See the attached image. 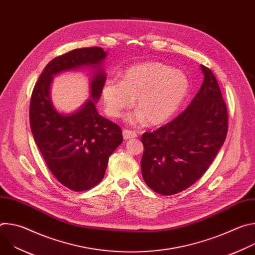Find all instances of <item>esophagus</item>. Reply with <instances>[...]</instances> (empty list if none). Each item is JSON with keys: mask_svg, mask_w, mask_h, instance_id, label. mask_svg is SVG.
Returning <instances> with one entry per match:
<instances>
[{"mask_svg": "<svg viewBox=\"0 0 255 255\" xmlns=\"http://www.w3.org/2000/svg\"><path fill=\"white\" fill-rule=\"evenodd\" d=\"M137 136L136 132L132 131V130H128V129H124L123 130V138L125 140L127 139H131V138H135Z\"/></svg>", "mask_w": 255, "mask_h": 255, "instance_id": "esophagus-1", "label": "esophagus"}]
</instances>
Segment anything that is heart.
<instances>
[{"mask_svg": "<svg viewBox=\"0 0 255 255\" xmlns=\"http://www.w3.org/2000/svg\"><path fill=\"white\" fill-rule=\"evenodd\" d=\"M189 91L183 72L161 62H145L129 68L122 79H110L102 88L107 113L120 117L136 98L139 109L126 116L131 124L151 125L168 121L178 110Z\"/></svg>", "mask_w": 255, "mask_h": 255, "instance_id": "1", "label": "heart"}]
</instances>
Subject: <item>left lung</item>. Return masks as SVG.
<instances>
[{"instance_id":"obj_1","label":"left lung","mask_w":255,"mask_h":255,"mask_svg":"<svg viewBox=\"0 0 255 255\" xmlns=\"http://www.w3.org/2000/svg\"><path fill=\"white\" fill-rule=\"evenodd\" d=\"M203 84L186 110L141 136L143 179L155 193L170 196L191 187L207 171L226 139L227 107L219 85L201 65Z\"/></svg>"}]
</instances>
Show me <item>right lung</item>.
Returning <instances> with one entry per match:
<instances>
[{"label":"right lung","instance_id":"right-lung-1","mask_svg":"<svg viewBox=\"0 0 255 255\" xmlns=\"http://www.w3.org/2000/svg\"><path fill=\"white\" fill-rule=\"evenodd\" d=\"M106 56L102 47H86L55 57L41 72L31 96L29 119L35 143L55 178L75 192L100 183L109 156L123 142L121 128L102 117L95 105L107 79L102 67ZM87 67L95 71L91 99L74 114H59L50 99L53 76Z\"/></svg>","mask_w":255,"mask_h":255}]
</instances>
